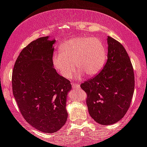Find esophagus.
Instances as JSON below:
<instances>
[{"instance_id": "1", "label": "esophagus", "mask_w": 147, "mask_h": 147, "mask_svg": "<svg viewBox=\"0 0 147 147\" xmlns=\"http://www.w3.org/2000/svg\"><path fill=\"white\" fill-rule=\"evenodd\" d=\"M72 87L73 89H76V88H80V84H78V83H72Z\"/></svg>"}]
</instances>
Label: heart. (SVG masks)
Listing matches in <instances>:
<instances>
[{
    "label": "heart",
    "instance_id": "b5f03b06",
    "mask_svg": "<svg viewBox=\"0 0 147 147\" xmlns=\"http://www.w3.org/2000/svg\"><path fill=\"white\" fill-rule=\"evenodd\" d=\"M107 60V51L100 39L80 37L62 44L59 53L53 55L52 63L55 70L65 78H70L74 65L75 76L83 73L93 76L100 72Z\"/></svg>",
    "mask_w": 147,
    "mask_h": 147
}]
</instances>
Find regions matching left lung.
<instances>
[{
    "mask_svg": "<svg viewBox=\"0 0 147 147\" xmlns=\"http://www.w3.org/2000/svg\"><path fill=\"white\" fill-rule=\"evenodd\" d=\"M107 61L102 69L80 85L87 93L89 113L103 125L119 121L129 108L134 90L132 64L124 46L108 36Z\"/></svg>",
    "mask_w": 147,
    "mask_h": 147,
    "instance_id": "1",
    "label": "left lung"
}]
</instances>
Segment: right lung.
Wrapping results in <instances>:
<instances>
[{
	"label": "right lung",
	"mask_w": 147,
	"mask_h": 147,
	"mask_svg": "<svg viewBox=\"0 0 147 147\" xmlns=\"http://www.w3.org/2000/svg\"><path fill=\"white\" fill-rule=\"evenodd\" d=\"M42 37L20 52L12 74V88L20 112L32 127L53 133L67 119V93L70 82L53 67V45L55 40Z\"/></svg>",
	"instance_id": "obj_1"
}]
</instances>
